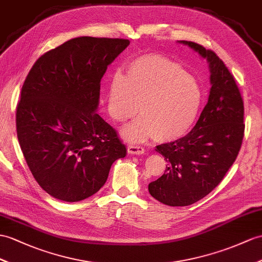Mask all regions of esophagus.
Masks as SVG:
<instances>
[{"label": "esophagus", "instance_id": "34e87169", "mask_svg": "<svg viewBox=\"0 0 262 262\" xmlns=\"http://www.w3.org/2000/svg\"><path fill=\"white\" fill-rule=\"evenodd\" d=\"M127 152L130 153V155H137V156H140V155H143L144 153V148H142V146L140 145H129L127 146Z\"/></svg>", "mask_w": 262, "mask_h": 262}]
</instances>
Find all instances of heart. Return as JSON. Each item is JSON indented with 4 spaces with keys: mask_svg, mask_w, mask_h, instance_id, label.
<instances>
[{
    "mask_svg": "<svg viewBox=\"0 0 262 262\" xmlns=\"http://www.w3.org/2000/svg\"><path fill=\"white\" fill-rule=\"evenodd\" d=\"M202 99L200 83L180 64L160 54H145L130 63L127 76L120 72L112 76L107 109L118 122L142 113L123 126L126 141L142 142L153 137L172 141L192 126Z\"/></svg>",
    "mask_w": 262,
    "mask_h": 262,
    "instance_id": "b5f03b06",
    "label": "heart"
}]
</instances>
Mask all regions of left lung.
I'll return each instance as SVG.
<instances>
[{
    "label": "left lung",
    "mask_w": 262,
    "mask_h": 262,
    "mask_svg": "<svg viewBox=\"0 0 262 262\" xmlns=\"http://www.w3.org/2000/svg\"><path fill=\"white\" fill-rule=\"evenodd\" d=\"M178 42L207 60L211 88L193 129L156 148L168 164L164 174L149 183V192L171 207L192 205L218 186L238 156L245 132L244 101L225 63L200 44Z\"/></svg>",
    "instance_id": "8db88e82"
}]
</instances>
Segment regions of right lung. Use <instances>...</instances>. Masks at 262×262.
Segmentation results:
<instances>
[{
	"mask_svg": "<svg viewBox=\"0 0 262 262\" xmlns=\"http://www.w3.org/2000/svg\"><path fill=\"white\" fill-rule=\"evenodd\" d=\"M125 39L80 36L37 59L16 107V132L36 182L55 199L76 202L103 187L126 156L98 111L100 82L129 47Z\"/></svg>",
	"mask_w": 262,
	"mask_h": 262,
	"instance_id": "add662e5",
	"label": "right lung"
}]
</instances>
